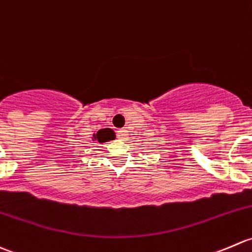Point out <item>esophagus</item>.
<instances>
[{
    "instance_id": "1",
    "label": "esophagus",
    "mask_w": 252,
    "mask_h": 252,
    "mask_svg": "<svg viewBox=\"0 0 252 252\" xmlns=\"http://www.w3.org/2000/svg\"><path fill=\"white\" fill-rule=\"evenodd\" d=\"M118 137L119 139H127L128 137V133H127V129L125 128H121L118 131Z\"/></svg>"
}]
</instances>
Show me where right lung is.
<instances>
[{"mask_svg":"<svg viewBox=\"0 0 252 252\" xmlns=\"http://www.w3.org/2000/svg\"><path fill=\"white\" fill-rule=\"evenodd\" d=\"M93 138L94 141H98L99 143H103V142H108L115 138V132L111 128H101L95 134H93Z\"/></svg>","mask_w":252,"mask_h":252,"instance_id":"right-lung-1","label":"right lung"}]
</instances>
